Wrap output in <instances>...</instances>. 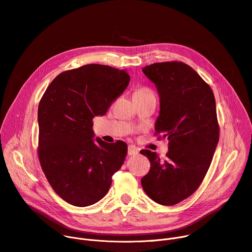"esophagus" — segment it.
Returning <instances> with one entry per match:
<instances>
[{"mask_svg":"<svg viewBox=\"0 0 252 252\" xmlns=\"http://www.w3.org/2000/svg\"><path fill=\"white\" fill-rule=\"evenodd\" d=\"M139 152L138 148L135 147L134 145H129L128 146V156H136V154Z\"/></svg>","mask_w":252,"mask_h":252,"instance_id":"1","label":"esophagus"}]
</instances>
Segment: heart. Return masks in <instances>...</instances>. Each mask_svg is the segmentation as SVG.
Listing matches in <instances>:
<instances>
[{
    "label": "heart",
    "mask_w": 252,
    "mask_h": 252,
    "mask_svg": "<svg viewBox=\"0 0 252 252\" xmlns=\"http://www.w3.org/2000/svg\"><path fill=\"white\" fill-rule=\"evenodd\" d=\"M145 93H151L150 91H148L147 89H138L135 94H145Z\"/></svg>",
    "instance_id": "1"
}]
</instances>
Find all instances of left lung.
Returning <instances> with one entry per match:
<instances>
[{
  "instance_id": "8db88e82",
  "label": "left lung",
  "mask_w": 252,
  "mask_h": 252,
  "mask_svg": "<svg viewBox=\"0 0 252 252\" xmlns=\"http://www.w3.org/2000/svg\"><path fill=\"white\" fill-rule=\"evenodd\" d=\"M142 71L159 95L154 129L169 143L163 161L157 152L140 151L150 161L141 185L151 200L172 206L196 191L210 167L219 141L216 102L211 88L183 63H158Z\"/></svg>"
}]
</instances>
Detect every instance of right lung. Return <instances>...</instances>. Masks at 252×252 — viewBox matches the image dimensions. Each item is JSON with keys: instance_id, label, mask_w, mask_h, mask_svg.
<instances>
[{"instance_id": "add662e5", "label": "right lung", "mask_w": 252, "mask_h": 252, "mask_svg": "<svg viewBox=\"0 0 252 252\" xmlns=\"http://www.w3.org/2000/svg\"><path fill=\"white\" fill-rule=\"evenodd\" d=\"M126 69L87 64L57 75L38 107L39 157L54 191L76 207L103 199L122 166L127 144L94 137L93 118L104 116L127 88Z\"/></svg>"}]
</instances>
